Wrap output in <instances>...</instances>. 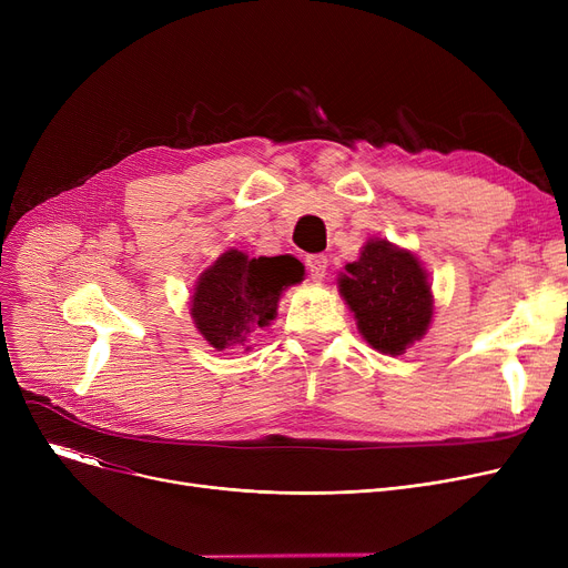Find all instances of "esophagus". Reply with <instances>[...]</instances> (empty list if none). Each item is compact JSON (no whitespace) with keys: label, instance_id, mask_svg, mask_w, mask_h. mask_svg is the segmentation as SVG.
<instances>
[{"label":"esophagus","instance_id":"1","mask_svg":"<svg viewBox=\"0 0 568 568\" xmlns=\"http://www.w3.org/2000/svg\"><path fill=\"white\" fill-rule=\"evenodd\" d=\"M326 264H329V260H326V255H306V266L311 272V278L313 281H322L326 276Z\"/></svg>","mask_w":568,"mask_h":568}]
</instances>
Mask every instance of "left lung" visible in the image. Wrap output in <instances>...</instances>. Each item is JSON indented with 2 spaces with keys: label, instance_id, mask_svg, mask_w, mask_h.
<instances>
[{
  "label": "left lung",
  "instance_id": "8db88e82",
  "mask_svg": "<svg viewBox=\"0 0 568 568\" xmlns=\"http://www.w3.org/2000/svg\"><path fill=\"white\" fill-rule=\"evenodd\" d=\"M338 292L362 336L382 354H403L433 320V292L422 262L386 239H371L356 262L345 264Z\"/></svg>",
  "mask_w": 568,
  "mask_h": 568
}]
</instances>
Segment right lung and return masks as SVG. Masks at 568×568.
I'll return each instance as SVG.
<instances>
[{
    "instance_id": "1",
    "label": "right lung",
    "mask_w": 568,
    "mask_h": 568,
    "mask_svg": "<svg viewBox=\"0 0 568 568\" xmlns=\"http://www.w3.org/2000/svg\"><path fill=\"white\" fill-rule=\"evenodd\" d=\"M304 281V264L292 255L248 257L230 248L197 278L191 315L204 341L219 352L246 341L278 315L285 287Z\"/></svg>"
}]
</instances>
